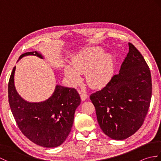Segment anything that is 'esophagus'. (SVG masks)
Listing matches in <instances>:
<instances>
[{"label":"esophagus","instance_id":"obj_1","mask_svg":"<svg viewBox=\"0 0 161 161\" xmlns=\"http://www.w3.org/2000/svg\"><path fill=\"white\" fill-rule=\"evenodd\" d=\"M81 100L82 101H85L87 99V97H88V95H87V94L86 93H82V92H81Z\"/></svg>","mask_w":161,"mask_h":161}]
</instances>
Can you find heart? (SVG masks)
I'll use <instances>...</instances> for the list:
<instances>
[{
  "instance_id": "obj_1",
  "label": "heart",
  "mask_w": 161,
  "mask_h": 161,
  "mask_svg": "<svg viewBox=\"0 0 161 161\" xmlns=\"http://www.w3.org/2000/svg\"><path fill=\"white\" fill-rule=\"evenodd\" d=\"M73 66L64 67V74L72 84H77L81 80V73H86L87 83L93 88L104 86L114 73V57L111 53L104 54L100 46L84 49L73 58Z\"/></svg>"
}]
</instances>
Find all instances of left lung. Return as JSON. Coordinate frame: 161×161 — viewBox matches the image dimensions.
<instances>
[{
	"instance_id": "obj_1",
	"label": "left lung",
	"mask_w": 161,
	"mask_h": 161,
	"mask_svg": "<svg viewBox=\"0 0 161 161\" xmlns=\"http://www.w3.org/2000/svg\"><path fill=\"white\" fill-rule=\"evenodd\" d=\"M129 50L119 73L90 96L102 131L117 141L129 138L141 128L152 98L148 65L131 43Z\"/></svg>"
}]
</instances>
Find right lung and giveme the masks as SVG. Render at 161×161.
I'll list each match as a JSON object with an SVG mask.
<instances>
[{"instance_id":"add662e5","label":"right lung","mask_w":161,"mask_h":161,"mask_svg":"<svg viewBox=\"0 0 161 161\" xmlns=\"http://www.w3.org/2000/svg\"><path fill=\"white\" fill-rule=\"evenodd\" d=\"M43 59L37 51L24 53ZM14 67L8 84L9 104L19 129L30 141L44 147H56L66 141L74 121L76 108L81 103L80 96L75 88L55 86L54 93L47 100L30 102L17 93L14 86Z\"/></svg>"}]
</instances>
